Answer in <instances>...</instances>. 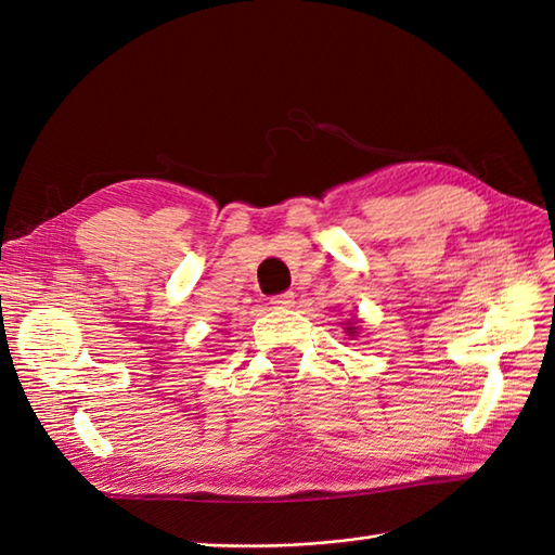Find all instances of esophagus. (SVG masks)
Segmentation results:
<instances>
[{"mask_svg":"<svg viewBox=\"0 0 555 555\" xmlns=\"http://www.w3.org/2000/svg\"><path fill=\"white\" fill-rule=\"evenodd\" d=\"M274 307H293L295 305V295L293 293H279L272 298Z\"/></svg>","mask_w":555,"mask_h":555,"instance_id":"obj_1","label":"esophagus"}]
</instances>
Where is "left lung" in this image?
<instances>
[{
	"label": "left lung",
	"mask_w": 555,
	"mask_h": 555,
	"mask_svg": "<svg viewBox=\"0 0 555 555\" xmlns=\"http://www.w3.org/2000/svg\"><path fill=\"white\" fill-rule=\"evenodd\" d=\"M345 331L350 333V336H357V326H354V324H347V326H345Z\"/></svg>",
	"instance_id": "8db88e82"
}]
</instances>
